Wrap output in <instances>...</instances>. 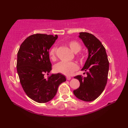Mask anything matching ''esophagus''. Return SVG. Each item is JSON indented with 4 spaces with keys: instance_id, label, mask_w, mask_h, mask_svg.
Wrapping results in <instances>:
<instances>
[{
    "instance_id": "obj_1",
    "label": "esophagus",
    "mask_w": 128,
    "mask_h": 128,
    "mask_svg": "<svg viewBox=\"0 0 128 128\" xmlns=\"http://www.w3.org/2000/svg\"><path fill=\"white\" fill-rule=\"evenodd\" d=\"M66 80H70L71 79V77H69V76H66Z\"/></svg>"
}]
</instances>
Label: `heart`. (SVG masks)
I'll use <instances>...</instances> for the list:
<instances>
[{
    "label": "heart",
    "mask_w": 128,
    "mask_h": 128,
    "mask_svg": "<svg viewBox=\"0 0 128 128\" xmlns=\"http://www.w3.org/2000/svg\"><path fill=\"white\" fill-rule=\"evenodd\" d=\"M69 48L71 49L73 52L77 53L81 50V46L80 43L75 40H71L68 43ZM56 47H53L49 52V55L50 59L52 61L56 60ZM80 59L82 60V56H80ZM77 64L74 62H61L55 65L54 67L55 71L57 73H60L66 75H70L77 70Z\"/></svg>",
    "instance_id": "1"
}]
</instances>
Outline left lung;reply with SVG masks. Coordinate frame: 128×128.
Here are the masks:
<instances>
[{"mask_svg":"<svg viewBox=\"0 0 128 128\" xmlns=\"http://www.w3.org/2000/svg\"><path fill=\"white\" fill-rule=\"evenodd\" d=\"M78 36L88 48V59L82 70L87 77H74L80 82V87L73 91L77 98L85 102L94 100L103 92L107 84L109 62L106 49L100 41L92 34L81 32Z\"/></svg>","mask_w":128,"mask_h":128,"instance_id":"8db88e82","label":"left lung"}]
</instances>
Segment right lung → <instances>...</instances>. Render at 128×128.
<instances>
[{
	"mask_svg": "<svg viewBox=\"0 0 128 128\" xmlns=\"http://www.w3.org/2000/svg\"><path fill=\"white\" fill-rule=\"evenodd\" d=\"M58 36L33 34L21 44L17 53V70L21 86L26 95L36 102L44 103L52 100L60 84L66 81L61 73L44 78L45 73L51 70L49 50Z\"/></svg>",
	"mask_w": 128,
	"mask_h": 128,
	"instance_id": "add662e5",
	"label": "right lung"
}]
</instances>
